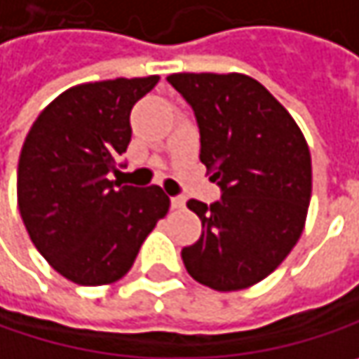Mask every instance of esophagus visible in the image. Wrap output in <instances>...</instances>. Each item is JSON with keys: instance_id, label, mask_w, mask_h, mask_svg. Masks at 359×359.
<instances>
[{"instance_id": "1", "label": "esophagus", "mask_w": 359, "mask_h": 359, "mask_svg": "<svg viewBox=\"0 0 359 359\" xmlns=\"http://www.w3.org/2000/svg\"><path fill=\"white\" fill-rule=\"evenodd\" d=\"M170 205L175 210H182L184 208V197H170Z\"/></svg>"}]
</instances>
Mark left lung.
Returning a JSON list of instances; mask_svg holds the SVG:
<instances>
[{"instance_id": "8db88e82", "label": "left lung", "mask_w": 359, "mask_h": 359, "mask_svg": "<svg viewBox=\"0 0 359 359\" xmlns=\"http://www.w3.org/2000/svg\"><path fill=\"white\" fill-rule=\"evenodd\" d=\"M168 83L191 104L201 162L222 199L187 208L201 219V238L182 248L195 281L245 290L273 273L306 222L312 166L306 140L271 92L245 74H172Z\"/></svg>"}]
</instances>
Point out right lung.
Masks as SVG:
<instances>
[{
	"label": "right lung",
	"instance_id": "add662e5",
	"mask_svg": "<svg viewBox=\"0 0 359 359\" xmlns=\"http://www.w3.org/2000/svg\"><path fill=\"white\" fill-rule=\"evenodd\" d=\"M116 78L59 94L30 127L18 162V208L50 267L80 285L125 276L168 195L111 180L131 142L133 104L158 83Z\"/></svg>",
	"mask_w": 359,
	"mask_h": 359
}]
</instances>
